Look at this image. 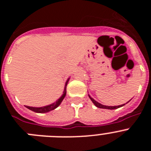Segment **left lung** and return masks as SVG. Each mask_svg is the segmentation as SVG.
I'll return each instance as SVG.
<instances>
[{"mask_svg": "<svg viewBox=\"0 0 151 151\" xmlns=\"http://www.w3.org/2000/svg\"><path fill=\"white\" fill-rule=\"evenodd\" d=\"M89 97H90V99L91 100V101L93 103H94V104L98 108H102V109H109V110H114V109H117V108L119 107H121V106H124L125 104H122V105H119V106H104V105L101 104H100V103L97 102L96 101H94L92 97H91L90 95H88Z\"/></svg>", "mask_w": 151, "mask_h": 151, "instance_id": "8db88e82", "label": "left lung"}]
</instances>
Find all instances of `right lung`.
<instances>
[{
  "mask_svg": "<svg viewBox=\"0 0 151 151\" xmlns=\"http://www.w3.org/2000/svg\"><path fill=\"white\" fill-rule=\"evenodd\" d=\"M68 81H69V79L67 80V82H66V85H65V88H64L63 94V95L60 97V98H59V99H58V101H56L55 103H54V104H52L47 105V106H42V107H32V106H26V107H27L28 109H29V110H32V111L35 112V113H47V112L50 111V110H54L55 108H57V106H58L60 104L61 102H62V101H63V100L64 99V97H65V96H66V85H67Z\"/></svg>",
  "mask_w": 151,
  "mask_h": 151,
  "instance_id": "1",
  "label": "right lung"
}]
</instances>
